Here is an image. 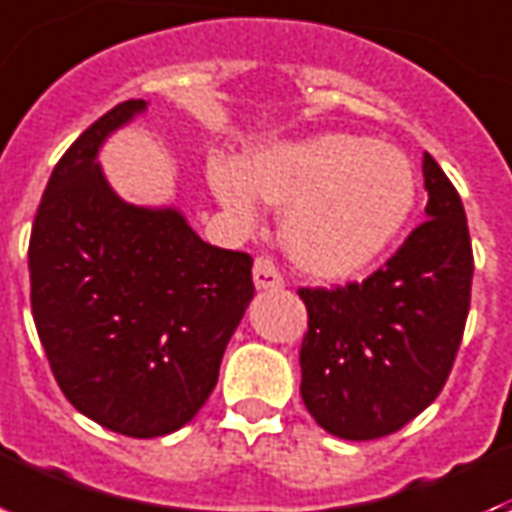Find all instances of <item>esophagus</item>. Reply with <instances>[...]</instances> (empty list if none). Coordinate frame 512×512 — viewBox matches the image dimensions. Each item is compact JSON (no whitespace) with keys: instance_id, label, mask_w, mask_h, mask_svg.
I'll return each instance as SVG.
<instances>
[{"instance_id":"esophagus-1","label":"esophagus","mask_w":512,"mask_h":512,"mask_svg":"<svg viewBox=\"0 0 512 512\" xmlns=\"http://www.w3.org/2000/svg\"><path fill=\"white\" fill-rule=\"evenodd\" d=\"M252 276H255V287L257 290H276L282 287L284 276L279 271V265L273 263V257L260 255L255 260V268H252Z\"/></svg>"}]
</instances>
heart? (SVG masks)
<instances>
[{
    "instance_id": "heart-1",
    "label": "heart",
    "mask_w": 512,
    "mask_h": 512,
    "mask_svg": "<svg viewBox=\"0 0 512 512\" xmlns=\"http://www.w3.org/2000/svg\"><path fill=\"white\" fill-rule=\"evenodd\" d=\"M209 182L241 220H252L255 198L287 209L284 247L319 279H349L370 268L403 233L416 204L403 152L354 134L273 144L252 152L241 169L217 161Z\"/></svg>"
}]
</instances>
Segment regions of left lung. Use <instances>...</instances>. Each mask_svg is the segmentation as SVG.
<instances>
[{"label":"left lung","instance_id":"obj_1","mask_svg":"<svg viewBox=\"0 0 512 512\" xmlns=\"http://www.w3.org/2000/svg\"><path fill=\"white\" fill-rule=\"evenodd\" d=\"M427 220L362 282L300 287V395L322 429L376 440L427 408L454 368L470 311L473 244L462 198L424 155Z\"/></svg>","mask_w":512,"mask_h":512}]
</instances>
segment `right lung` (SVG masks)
Instances as JSON below:
<instances>
[{"label":"right lung","mask_w":512,"mask_h":512,"mask_svg":"<svg viewBox=\"0 0 512 512\" xmlns=\"http://www.w3.org/2000/svg\"><path fill=\"white\" fill-rule=\"evenodd\" d=\"M147 107L128 99L74 139L29 241L31 314L69 403L128 438H161L212 395L252 284V257L206 244L177 209L120 201L101 142Z\"/></svg>","instance_id":"obj_1"}]
</instances>
